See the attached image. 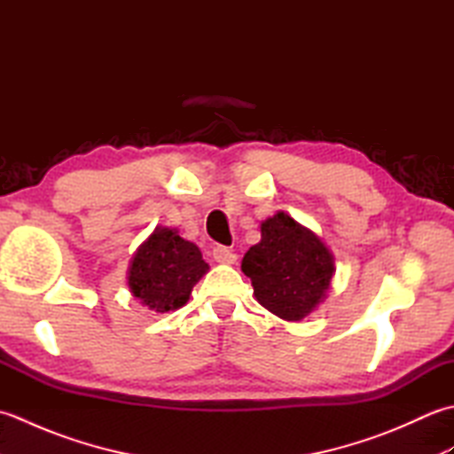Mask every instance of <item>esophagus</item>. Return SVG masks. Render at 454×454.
<instances>
[{
  "mask_svg": "<svg viewBox=\"0 0 454 454\" xmlns=\"http://www.w3.org/2000/svg\"><path fill=\"white\" fill-rule=\"evenodd\" d=\"M212 257H215V262L226 263V265L236 262V254L232 252V249H228L224 246H216L215 249H212Z\"/></svg>",
  "mask_w": 454,
  "mask_h": 454,
  "instance_id": "1",
  "label": "esophagus"
}]
</instances>
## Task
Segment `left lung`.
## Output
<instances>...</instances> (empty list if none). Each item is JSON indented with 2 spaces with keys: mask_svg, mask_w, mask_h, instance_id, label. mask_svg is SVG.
I'll return each instance as SVG.
<instances>
[{
  "mask_svg": "<svg viewBox=\"0 0 454 454\" xmlns=\"http://www.w3.org/2000/svg\"><path fill=\"white\" fill-rule=\"evenodd\" d=\"M242 271L259 304L298 322L324 302L335 265L322 239L281 210L262 222V242L247 249Z\"/></svg>",
  "mask_w": 454,
  "mask_h": 454,
  "instance_id": "1",
  "label": "left lung"
}]
</instances>
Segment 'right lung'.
I'll return each mask as SVG.
<instances>
[{
    "mask_svg": "<svg viewBox=\"0 0 454 454\" xmlns=\"http://www.w3.org/2000/svg\"><path fill=\"white\" fill-rule=\"evenodd\" d=\"M207 271L208 263L195 244L177 230L160 226L134 254L129 286L142 306L163 314L187 304L192 286Z\"/></svg>",
    "mask_w": 454,
    "mask_h": 454,
    "instance_id": "add662e5",
    "label": "right lung"
}]
</instances>
